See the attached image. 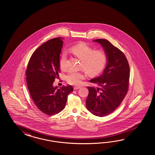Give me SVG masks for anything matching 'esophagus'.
Masks as SVG:
<instances>
[{"instance_id": "34e87169", "label": "esophagus", "mask_w": 155, "mask_h": 155, "mask_svg": "<svg viewBox=\"0 0 155 155\" xmlns=\"http://www.w3.org/2000/svg\"><path fill=\"white\" fill-rule=\"evenodd\" d=\"M80 88H81L80 86H74V90L79 89Z\"/></svg>"}]
</instances>
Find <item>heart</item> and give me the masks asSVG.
<instances>
[{
	"mask_svg": "<svg viewBox=\"0 0 155 155\" xmlns=\"http://www.w3.org/2000/svg\"><path fill=\"white\" fill-rule=\"evenodd\" d=\"M70 50L73 54L81 59L80 67L83 68L89 75L98 74L106 65L107 56L103 51H94L91 47L84 43L75 44L71 47ZM66 53L63 52L60 62L62 69L66 68ZM84 78V73L82 71H70L66 75L68 84L73 85H79Z\"/></svg>",
	"mask_w": 155,
	"mask_h": 155,
	"instance_id": "b5f03b06",
	"label": "heart"
}]
</instances>
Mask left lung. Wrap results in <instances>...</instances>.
Returning <instances> with one entry per match:
<instances>
[{
    "instance_id": "left-lung-1",
    "label": "left lung",
    "mask_w": 155,
    "mask_h": 155,
    "mask_svg": "<svg viewBox=\"0 0 155 155\" xmlns=\"http://www.w3.org/2000/svg\"><path fill=\"white\" fill-rule=\"evenodd\" d=\"M94 42L101 45L107 56V65L102 75L90 80L100 87L87 86L86 106L95 116H106L118 107L127 94L130 66L124 53L106 39Z\"/></svg>"
}]
</instances>
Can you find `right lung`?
Segmentation results:
<instances>
[{"mask_svg":"<svg viewBox=\"0 0 155 155\" xmlns=\"http://www.w3.org/2000/svg\"><path fill=\"white\" fill-rule=\"evenodd\" d=\"M62 38H52L34 52L26 71L29 91L36 106L41 112L53 115L65 106L68 96L73 91L68 84L60 89L53 84L59 77L60 57L63 46Z\"/></svg>","mask_w":155,"mask_h":155,"instance_id":"add662e5","label":"right lung"}]
</instances>
